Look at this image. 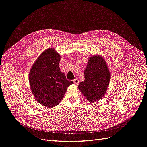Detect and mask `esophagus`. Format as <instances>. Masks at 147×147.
Here are the masks:
<instances>
[{
    "label": "esophagus",
    "mask_w": 147,
    "mask_h": 147,
    "mask_svg": "<svg viewBox=\"0 0 147 147\" xmlns=\"http://www.w3.org/2000/svg\"><path fill=\"white\" fill-rule=\"evenodd\" d=\"M73 82H74V84L75 85H78L79 84V79H75L73 80Z\"/></svg>",
    "instance_id": "34e87169"
}]
</instances>
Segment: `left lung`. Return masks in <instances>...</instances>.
Listing matches in <instances>:
<instances>
[{
  "mask_svg": "<svg viewBox=\"0 0 147 147\" xmlns=\"http://www.w3.org/2000/svg\"><path fill=\"white\" fill-rule=\"evenodd\" d=\"M84 74L85 80L79 83V89L90 103H94L104 96L110 80V71L103 57H90Z\"/></svg>",
  "mask_w": 147,
  "mask_h": 147,
  "instance_id": "left-lung-1",
  "label": "left lung"
}]
</instances>
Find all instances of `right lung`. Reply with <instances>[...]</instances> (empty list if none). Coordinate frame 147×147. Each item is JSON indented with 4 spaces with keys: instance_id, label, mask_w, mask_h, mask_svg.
Wrapping results in <instances>:
<instances>
[{
    "instance_id": "right-lung-1",
    "label": "right lung",
    "mask_w": 147,
    "mask_h": 147,
    "mask_svg": "<svg viewBox=\"0 0 147 147\" xmlns=\"http://www.w3.org/2000/svg\"><path fill=\"white\" fill-rule=\"evenodd\" d=\"M61 56L53 48L47 49L31 67L29 82L32 93L39 104L48 108L57 106L67 88L73 84L67 80L59 68Z\"/></svg>"
}]
</instances>
